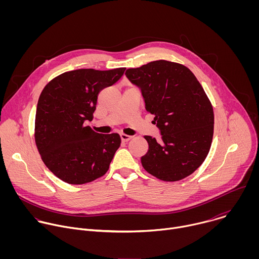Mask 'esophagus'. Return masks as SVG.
Returning a JSON list of instances; mask_svg holds the SVG:
<instances>
[{
	"label": "esophagus",
	"instance_id": "34e87169",
	"mask_svg": "<svg viewBox=\"0 0 259 259\" xmlns=\"http://www.w3.org/2000/svg\"><path fill=\"white\" fill-rule=\"evenodd\" d=\"M120 137H121V140L123 141V142H127V141H129L131 138H132V136H130V135H126V134H120Z\"/></svg>",
	"mask_w": 259,
	"mask_h": 259
}]
</instances>
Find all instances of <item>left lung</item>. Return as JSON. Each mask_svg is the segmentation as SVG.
Masks as SVG:
<instances>
[{
  "instance_id": "left-lung-1",
  "label": "left lung",
  "mask_w": 259,
  "mask_h": 259,
  "mask_svg": "<svg viewBox=\"0 0 259 259\" xmlns=\"http://www.w3.org/2000/svg\"><path fill=\"white\" fill-rule=\"evenodd\" d=\"M155 118L161 139L145 135L149 151L142 167L164 181L194 173L205 161L213 138V107L194 73L182 64L157 60L126 70Z\"/></svg>"
}]
</instances>
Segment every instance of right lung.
<instances>
[{"label": "right lung", "mask_w": 259, "mask_h": 259, "mask_svg": "<svg viewBox=\"0 0 259 259\" xmlns=\"http://www.w3.org/2000/svg\"><path fill=\"white\" fill-rule=\"evenodd\" d=\"M125 69L70 70L43 89L36 105L35 144L47 168L62 181L84 184L108 170L120 135L96 133L85 123L92 120L99 92L117 83Z\"/></svg>", "instance_id": "right-lung-1"}]
</instances>
